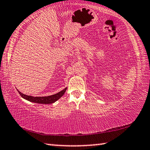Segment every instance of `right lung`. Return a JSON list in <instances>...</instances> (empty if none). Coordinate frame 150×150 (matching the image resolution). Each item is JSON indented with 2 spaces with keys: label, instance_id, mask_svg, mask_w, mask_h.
Returning a JSON list of instances; mask_svg holds the SVG:
<instances>
[{
  "label": "right lung",
  "instance_id": "right-lung-1",
  "mask_svg": "<svg viewBox=\"0 0 150 150\" xmlns=\"http://www.w3.org/2000/svg\"><path fill=\"white\" fill-rule=\"evenodd\" d=\"M66 90H67V88H65L64 89L61 91L59 93L55 94V95L47 96H32L30 95H26L21 92H20L18 90L17 91L22 98H24V99L30 101V102L38 104H52L55 103V101H57L58 99H59L64 95Z\"/></svg>",
  "mask_w": 150,
  "mask_h": 150
}]
</instances>
